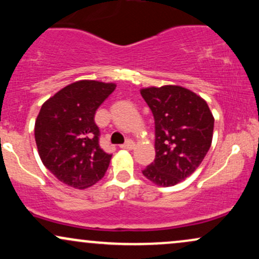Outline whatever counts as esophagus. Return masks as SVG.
<instances>
[{
	"instance_id": "esophagus-1",
	"label": "esophagus",
	"mask_w": 259,
	"mask_h": 259,
	"mask_svg": "<svg viewBox=\"0 0 259 259\" xmlns=\"http://www.w3.org/2000/svg\"><path fill=\"white\" fill-rule=\"evenodd\" d=\"M134 146H135V142H134L133 140H130V139L126 140L125 144L120 145V147L124 148V150H133Z\"/></svg>"
}]
</instances>
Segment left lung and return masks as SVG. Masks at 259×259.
Returning <instances> with one entry per match:
<instances>
[{"instance_id": "obj_1", "label": "left lung", "mask_w": 259, "mask_h": 259, "mask_svg": "<svg viewBox=\"0 0 259 259\" xmlns=\"http://www.w3.org/2000/svg\"><path fill=\"white\" fill-rule=\"evenodd\" d=\"M154 118L156 158L142 170L158 186H173L190 177L209 150L214 118L207 102L178 85L142 89Z\"/></svg>"}]
</instances>
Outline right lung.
Instances as JSON below:
<instances>
[{"label":"right lung","mask_w":259,"mask_h":259,"mask_svg":"<svg viewBox=\"0 0 259 259\" xmlns=\"http://www.w3.org/2000/svg\"><path fill=\"white\" fill-rule=\"evenodd\" d=\"M115 84L80 80L65 86L41 107L35 141L44 165L65 185L86 189L105 177L112 154L100 147L97 108Z\"/></svg>","instance_id":"1"}]
</instances>
